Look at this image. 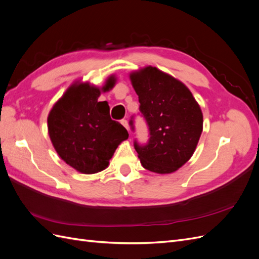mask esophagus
I'll use <instances>...</instances> for the list:
<instances>
[{
	"label": "esophagus",
	"instance_id": "1",
	"mask_svg": "<svg viewBox=\"0 0 259 259\" xmlns=\"http://www.w3.org/2000/svg\"><path fill=\"white\" fill-rule=\"evenodd\" d=\"M121 124H122L123 126H124L125 128H126L127 131L130 130V127H128V123H127V121H126V120H124V119H123V120H121Z\"/></svg>",
	"mask_w": 259,
	"mask_h": 259
}]
</instances>
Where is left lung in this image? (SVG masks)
I'll return each instance as SVG.
<instances>
[{
    "label": "left lung",
    "mask_w": 259,
    "mask_h": 259,
    "mask_svg": "<svg viewBox=\"0 0 259 259\" xmlns=\"http://www.w3.org/2000/svg\"><path fill=\"white\" fill-rule=\"evenodd\" d=\"M130 79L150 136L146 145L134 142L140 163L154 173H173L197 148L203 130L201 108L184 83L155 67L132 72ZM130 123L134 130L133 120Z\"/></svg>",
    "instance_id": "8db88e82"
}]
</instances>
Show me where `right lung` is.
<instances>
[{
	"label": "right lung",
	"mask_w": 259,
	"mask_h": 259,
	"mask_svg": "<svg viewBox=\"0 0 259 259\" xmlns=\"http://www.w3.org/2000/svg\"><path fill=\"white\" fill-rule=\"evenodd\" d=\"M114 84L113 75L101 90L89 83H74L49 114V134L55 150L80 173L105 169L117 146L128 138L126 128L110 117L107 101H98L100 92L110 91Z\"/></svg>",
	"instance_id": "add662e5"
}]
</instances>
